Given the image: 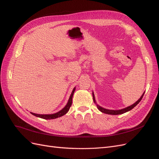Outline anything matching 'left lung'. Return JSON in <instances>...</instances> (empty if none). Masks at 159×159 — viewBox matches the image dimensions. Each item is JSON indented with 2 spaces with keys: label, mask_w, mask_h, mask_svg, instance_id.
Masks as SVG:
<instances>
[{
  "label": "left lung",
  "mask_w": 159,
  "mask_h": 159,
  "mask_svg": "<svg viewBox=\"0 0 159 159\" xmlns=\"http://www.w3.org/2000/svg\"><path fill=\"white\" fill-rule=\"evenodd\" d=\"M144 94H145V92L143 93V95H141V97L139 98L134 104L130 105V106H129V107H127L126 108H124V109H120V110H110V109H107L103 108V107H102L101 106H99V105H98V104H96V105H97L98 109L100 111L102 112V113H104L109 114V115H120V114H123V113H125L129 111H130V110H131L133 108H134V107H135L136 105L141 101ZM93 99L94 103H96L95 99V96H94L93 93Z\"/></svg>",
  "instance_id": "8db88e82"
}]
</instances>
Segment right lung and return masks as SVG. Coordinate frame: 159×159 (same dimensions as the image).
Masks as SVG:
<instances>
[{
	"label": "right lung",
	"instance_id": "1",
	"mask_svg": "<svg viewBox=\"0 0 159 159\" xmlns=\"http://www.w3.org/2000/svg\"><path fill=\"white\" fill-rule=\"evenodd\" d=\"M75 90V88H74L73 91H72V92L71 93V95H70V97L69 100L68 102V103H67L66 106L61 110H60V111L57 112L56 113H54V114H48V115H46V114L45 115L36 114V113H32V112H30V113L32 114L33 115H34V116H36V117H40V118H42V119H56L57 117H60L61 116H63V115H64L65 114L68 113V111L70 107H71V103H72V98H73V95L74 93Z\"/></svg>",
	"mask_w": 159,
	"mask_h": 159
}]
</instances>
